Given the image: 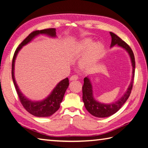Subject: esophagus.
<instances>
[{
    "label": "esophagus",
    "instance_id": "obj_1",
    "mask_svg": "<svg viewBox=\"0 0 148 148\" xmlns=\"http://www.w3.org/2000/svg\"><path fill=\"white\" fill-rule=\"evenodd\" d=\"M77 79H78V76H77V75H72V76L70 77L69 80H70L71 81H72L77 80Z\"/></svg>",
    "mask_w": 148,
    "mask_h": 148
}]
</instances>
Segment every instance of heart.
Masks as SVG:
<instances>
[{"label": "heart", "instance_id": "heart-1", "mask_svg": "<svg viewBox=\"0 0 148 148\" xmlns=\"http://www.w3.org/2000/svg\"><path fill=\"white\" fill-rule=\"evenodd\" d=\"M104 45L101 42L92 43V38H87L76 43L74 47V51L75 54L79 56L86 51L84 57L81 60V64L86 66L97 61L101 57Z\"/></svg>", "mask_w": 148, "mask_h": 148}]
</instances>
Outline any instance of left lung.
<instances>
[{
	"instance_id": "1",
	"label": "left lung",
	"mask_w": 148,
	"mask_h": 148,
	"mask_svg": "<svg viewBox=\"0 0 148 148\" xmlns=\"http://www.w3.org/2000/svg\"><path fill=\"white\" fill-rule=\"evenodd\" d=\"M110 34L112 38L110 48L114 46L121 47L124 49L129 54L132 67V79L126 91L121 98H119L117 101L115 102L110 103H103L98 101L95 98L92 86L90 77L88 76L84 77V84L82 86V101L84 102L85 108H86L88 112L91 113L92 115L98 118L108 117L119 110L120 108L122 107L129 97L132 88L134 77L135 58L132 49L127 44L123 42L115 34L112 32H110Z\"/></svg>"
}]
</instances>
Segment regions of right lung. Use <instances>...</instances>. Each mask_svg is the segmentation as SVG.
Wrapping results in <instances>:
<instances>
[{
  "mask_svg": "<svg viewBox=\"0 0 148 148\" xmlns=\"http://www.w3.org/2000/svg\"><path fill=\"white\" fill-rule=\"evenodd\" d=\"M42 35H46L50 38H56V29L50 28L43 30H38L32 32L27 36L26 38L21 42L19 47L17 48L14 54L12 63V78L14 84L15 88L18 95L19 98L26 110L31 114L38 116V117H46L53 115L60 108V105L62 101L65 92L66 91L69 83L68 78L66 77L64 79L60 81L53 88L48 97L40 101H32L27 98L21 91L18 84L16 83L14 76V66L15 60L19 51L22 49L23 47L25 46L27 43H30L35 39L36 37Z\"/></svg>",
  "mask_w": 148,
  "mask_h": 148,
  "instance_id": "obj_1",
  "label": "right lung"
}]
</instances>
